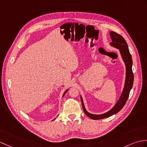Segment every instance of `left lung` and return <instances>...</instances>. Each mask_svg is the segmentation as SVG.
<instances>
[{
    "instance_id": "obj_1",
    "label": "left lung",
    "mask_w": 147,
    "mask_h": 147,
    "mask_svg": "<svg viewBox=\"0 0 147 147\" xmlns=\"http://www.w3.org/2000/svg\"><path fill=\"white\" fill-rule=\"evenodd\" d=\"M110 34L112 39V42L110 43L111 45L120 49L122 58L125 63L126 80L125 86L121 96L120 99H119V100L117 101V103L115 105V107L108 112L105 113L102 115H93L88 113L84 107L83 101V100H82V98L81 97L82 107H83L84 113L88 117L93 119V120H100V119L110 117L113 115L120 111L125 106L126 102H127L129 96V92H130V90L133 86V84H134V76L132 71V59L131 54L129 53L127 43L123 37L117 32L111 31Z\"/></svg>"
}]
</instances>
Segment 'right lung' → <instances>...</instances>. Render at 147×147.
I'll use <instances>...</instances> for the list:
<instances>
[{
    "label": "right lung",
    "mask_w": 147,
    "mask_h": 147,
    "mask_svg": "<svg viewBox=\"0 0 147 147\" xmlns=\"http://www.w3.org/2000/svg\"><path fill=\"white\" fill-rule=\"evenodd\" d=\"M67 90H66V91L65 92H64V94H63V96H64V94H65V93H66V92H67Z\"/></svg>",
    "instance_id": "1"
}]
</instances>
